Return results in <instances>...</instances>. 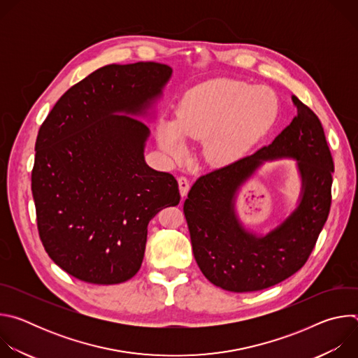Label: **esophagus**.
Segmentation results:
<instances>
[{
    "instance_id": "esophagus-1",
    "label": "esophagus",
    "mask_w": 358,
    "mask_h": 358,
    "mask_svg": "<svg viewBox=\"0 0 358 358\" xmlns=\"http://www.w3.org/2000/svg\"><path fill=\"white\" fill-rule=\"evenodd\" d=\"M178 187H180V194L181 196H185L189 189V181L187 177H178Z\"/></svg>"
}]
</instances>
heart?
<instances>
[{"label": "heart", "mask_w": 358, "mask_h": 358, "mask_svg": "<svg viewBox=\"0 0 358 358\" xmlns=\"http://www.w3.org/2000/svg\"><path fill=\"white\" fill-rule=\"evenodd\" d=\"M276 113L273 96L261 87L234 79H214L194 89L177 112L174 123L159 127V144L169 156L184 151V140H202V156L213 166H225L257 143Z\"/></svg>", "instance_id": "heart-1"}]
</instances>
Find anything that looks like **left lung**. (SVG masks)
<instances>
[{
  "label": "left lung",
  "instance_id": "1",
  "mask_svg": "<svg viewBox=\"0 0 358 358\" xmlns=\"http://www.w3.org/2000/svg\"><path fill=\"white\" fill-rule=\"evenodd\" d=\"M297 116L255 155L201 176L184 202L194 258L215 286L243 293L275 286L309 259L331 206L334 163L319 117L292 96ZM294 158L302 180L298 207L266 236L249 233L234 211L240 185L265 161Z\"/></svg>",
  "mask_w": 358,
  "mask_h": 358
}]
</instances>
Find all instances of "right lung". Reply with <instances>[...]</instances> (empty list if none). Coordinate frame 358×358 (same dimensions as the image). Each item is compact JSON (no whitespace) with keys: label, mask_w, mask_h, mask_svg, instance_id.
<instances>
[{"label":"right lung","mask_w":358,"mask_h":358,"mask_svg":"<svg viewBox=\"0 0 358 358\" xmlns=\"http://www.w3.org/2000/svg\"><path fill=\"white\" fill-rule=\"evenodd\" d=\"M171 73L157 62L100 68L62 94L38 131L31 180L39 238L79 280L131 279L150 220L178 206L177 180L145 164L150 130L133 117L147 113Z\"/></svg>","instance_id":"right-lung-1"}]
</instances>
